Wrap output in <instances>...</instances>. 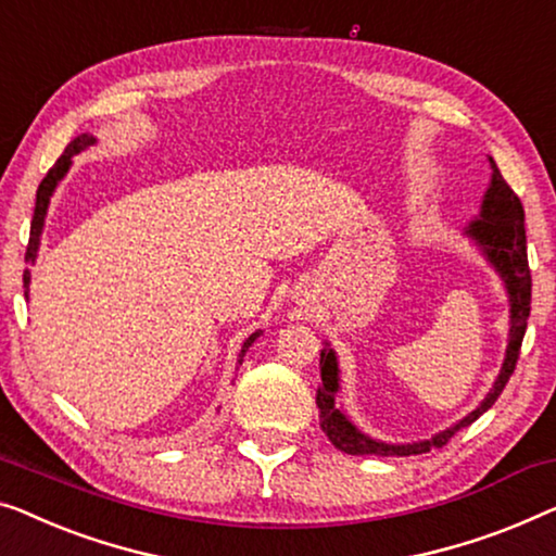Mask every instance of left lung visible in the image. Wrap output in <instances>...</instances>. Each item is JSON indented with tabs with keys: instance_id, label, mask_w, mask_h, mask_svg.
Wrapping results in <instances>:
<instances>
[{
	"instance_id": "left-lung-1",
	"label": "left lung",
	"mask_w": 556,
	"mask_h": 556,
	"mask_svg": "<svg viewBox=\"0 0 556 556\" xmlns=\"http://www.w3.org/2000/svg\"><path fill=\"white\" fill-rule=\"evenodd\" d=\"M492 185H489L484 205H481V218L469 225V236L484 248L486 258L496 265V270L502 273L506 291H509L511 301V333H509V349H506V358L498 374L494 389L489 396L481 401L477 412H471L466 418H462L452 429L437 433L429 441H418L412 446H391L374 441L361 433L349 418L336 408V391H338V366L333 351L320 353V383L316 404L320 408V429L326 431V437L333 441L336 448H341L345 454H426L431 448L446 446L456 431L471 426L477 418L492 408L498 393L504 391L506 381L514 374L519 361L521 341H525L527 331V318L532 311V270H529L527 258V230H525V207L517 192L509 188V182L502 178L498 167L492 157Z\"/></svg>"
}]
</instances>
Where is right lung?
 <instances>
[{"instance_id":"1","label":"right lung","mask_w":556,"mask_h":556,"mask_svg":"<svg viewBox=\"0 0 556 556\" xmlns=\"http://www.w3.org/2000/svg\"><path fill=\"white\" fill-rule=\"evenodd\" d=\"M92 142H94V138H92V135H87V132H85V135H79V138L72 140V142L67 144V148H64L62 157L58 160V163H54V165L50 167V173L45 175V180L39 182V188H37V205H35V215H31V228H29L27 255H24V258H27V261H35V255H37L39 236H42V225H45L47 205H50V195H52L54 185H58V182L64 178V173L70 170L72 155H77L79 150H85L87 144H92ZM27 288H29V270H24V295H27ZM255 336H258V333H253V336L248 338V341L243 343V351H240V361H238V364H243V356H245L248 345H251V343L255 341Z\"/></svg>"}]
</instances>
